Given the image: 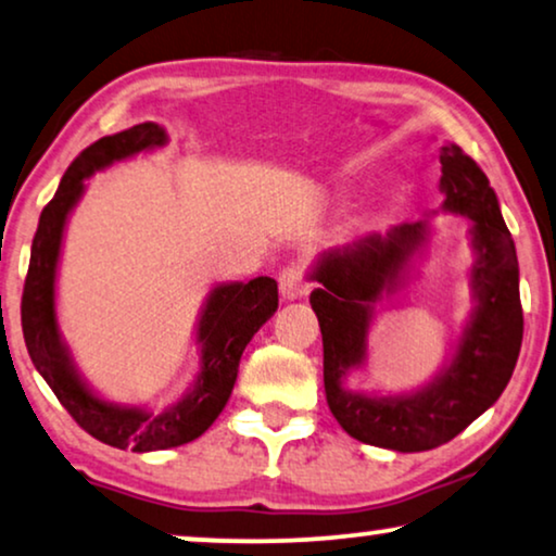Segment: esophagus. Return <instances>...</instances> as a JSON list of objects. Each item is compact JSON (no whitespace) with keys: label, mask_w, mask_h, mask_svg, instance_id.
<instances>
[{"label":"esophagus","mask_w":556,"mask_h":556,"mask_svg":"<svg viewBox=\"0 0 556 556\" xmlns=\"http://www.w3.org/2000/svg\"><path fill=\"white\" fill-rule=\"evenodd\" d=\"M279 290H282L285 300H298L307 292V274L305 266L300 262L287 264L282 271H279Z\"/></svg>","instance_id":"esophagus-1"}]
</instances>
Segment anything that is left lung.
Returning <instances> with one entry per match:
<instances>
[{
	"label": "left lung",
	"mask_w": 556,
	"mask_h": 556,
	"mask_svg": "<svg viewBox=\"0 0 556 556\" xmlns=\"http://www.w3.org/2000/svg\"><path fill=\"white\" fill-rule=\"evenodd\" d=\"M440 162L445 208L472 218L478 251V309L447 371L425 391L399 399H366L340 387L348 368L364 361L374 305L399 282L425 239V224H404L332 251L315 271L323 290L309 294L323 332V381L332 417L351 438L396 453L445 445L478 419L506 389L523 338L519 258L498 198L478 162L457 144L442 147Z\"/></svg>",
	"instance_id": "left-lung-1"
}]
</instances>
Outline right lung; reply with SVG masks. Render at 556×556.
Instances as JSON below:
<instances>
[{
    "instance_id": "right-lung-1",
    "label": "right lung",
    "mask_w": 556,
    "mask_h": 556,
    "mask_svg": "<svg viewBox=\"0 0 556 556\" xmlns=\"http://www.w3.org/2000/svg\"><path fill=\"white\" fill-rule=\"evenodd\" d=\"M165 142V131L157 124L144 122L114 137H101L71 162L53 201L40 213L25 290H22V332H25L27 353L37 371L80 429H86L103 445L118 450L129 447L131 453L167 450L201 438L231 396L243 348L279 305L277 282L269 277H256L249 285L216 287L198 325L203 361L195 389L182 402L160 414L103 404L80 383L58 338L53 309L55 264L65 218L84 192V177L111 165L114 160H124Z\"/></svg>"
}]
</instances>
